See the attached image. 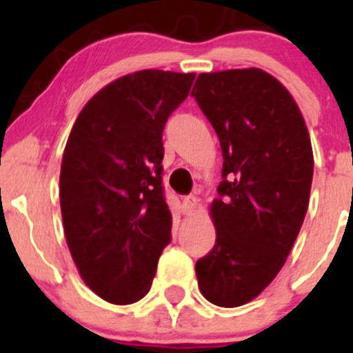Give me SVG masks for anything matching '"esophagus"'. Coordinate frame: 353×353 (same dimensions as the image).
<instances>
[{
  "mask_svg": "<svg viewBox=\"0 0 353 353\" xmlns=\"http://www.w3.org/2000/svg\"><path fill=\"white\" fill-rule=\"evenodd\" d=\"M198 198L194 196V194H191V196H186L183 201V206H184V212L188 213V215H191V213H194L198 210Z\"/></svg>",
  "mask_w": 353,
  "mask_h": 353,
  "instance_id": "obj_1",
  "label": "esophagus"
}]
</instances>
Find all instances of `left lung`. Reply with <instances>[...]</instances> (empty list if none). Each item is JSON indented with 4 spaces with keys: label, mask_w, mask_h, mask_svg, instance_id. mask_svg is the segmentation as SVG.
Instances as JSON below:
<instances>
[{
    "label": "left lung",
    "mask_w": 353,
    "mask_h": 353,
    "mask_svg": "<svg viewBox=\"0 0 353 353\" xmlns=\"http://www.w3.org/2000/svg\"><path fill=\"white\" fill-rule=\"evenodd\" d=\"M220 140V196L210 205L216 230L196 263L199 292L237 307L273 282L299 236L311 194V138L297 102L259 68L199 73L191 92Z\"/></svg>",
    "instance_id": "left-lung-1"
}]
</instances>
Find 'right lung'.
<instances>
[{
	"instance_id": "right-lung-1",
	"label": "right lung",
	"mask_w": 353,
	"mask_h": 353,
	"mask_svg": "<svg viewBox=\"0 0 353 353\" xmlns=\"http://www.w3.org/2000/svg\"><path fill=\"white\" fill-rule=\"evenodd\" d=\"M194 77L124 74L85 104L68 137L59 174L66 244L85 285L110 304H133L148 294L170 243L162 131Z\"/></svg>"
}]
</instances>
